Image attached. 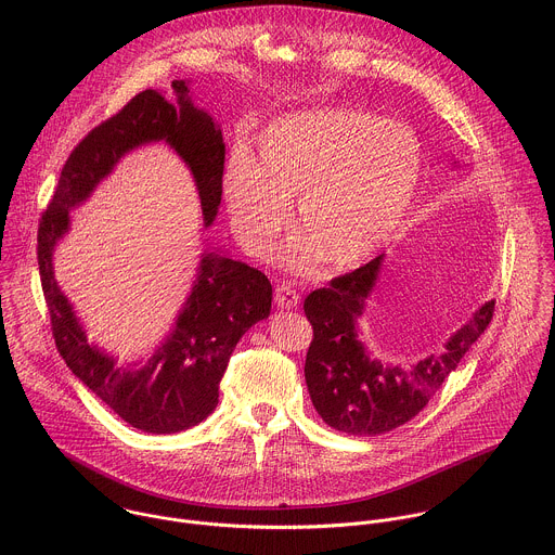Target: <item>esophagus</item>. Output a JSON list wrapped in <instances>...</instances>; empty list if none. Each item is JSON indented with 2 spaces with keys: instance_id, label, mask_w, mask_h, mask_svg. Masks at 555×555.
Returning a JSON list of instances; mask_svg holds the SVG:
<instances>
[{
  "instance_id": "34e87169",
  "label": "esophagus",
  "mask_w": 555,
  "mask_h": 555,
  "mask_svg": "<svg viewBox=\"0 0 555 555\" xmlns=\"http://www.w3.org/2000/svg\"><path fill=\"white\" fill-rule=\"evenodd\" d=\"M275 306L280 310H293L299 306V293L291 284H280L275 288Z\"/></svg>"
}]
</instances>
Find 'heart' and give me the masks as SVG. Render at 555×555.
<instances>
[{
  "label": "heart",
  "mask_w": 555,
  "mask_h": 555,
  "mask_svg": "<svg viewBox=\"0 0 555 555\" xmlns=\"http://www.w3.org/2000/svg\"><path fill=\"white\" fill-rule=\"evenodd\" d=\"M414 132L352 108H314L273 119L256 156L238 145L222 192L243 249L267 258L293 218L306 237L291 258L350 271L383 249L405 220L421 183Z\"/></svg>",
  "instance_id": "1"
}]
</instances>
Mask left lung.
Wrapping results in <instances>:
<instances>
[{
    "label": "left lung",
    "instance_id": "8db88e82",
    "mask_svg": "<svg viewBox=\"0 0 555 555\" xmlns=\"http://www.w3.org/2000/svg\"><path fill=\"white\" fill-rule=\"evenodd\" d=\"M383 260L385 254L331 280L304 304L314 328L306 357L312 403L326 425L352 436H380L416 416L489 326L495 306L482 304L449 337L440 354L410 367L380 363L359 339V320L376 288Z\"/></svg>",
    "mask_w": 555,
    "mask_h": 555
}]
</instances>
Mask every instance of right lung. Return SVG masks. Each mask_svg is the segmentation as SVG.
Returning a JSON list of instances; mask_svg holds the SVG:
<instances>
[{"label":"right lung","mask_w":555,"mask_h":555,"mask_svg":"<svg viewBox=\"0 0 555 555\" xmlns=\"http://www.w3.org/2000/svg\"><path fill=\"white\" fill-rule=\"evenodd\" d=\"M177 104L156 89L134 95L117 115L93 128L70 158L38 229V264L51 328L66 365L117 416L147 434H177L205 421L218 405L220 380L241 335L271 312L267 275L222 251H205L194 286L172 331L143 367L87 341V333L53 271V251L82 205L128 152L166 143L194 177L205 229L222 201L224 141L214 117L194 106L185 80H172ZM137 365V363H134Z\"/></svg>","instance_id":"obj_1"}]
</instances>
